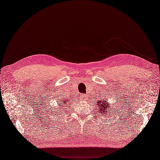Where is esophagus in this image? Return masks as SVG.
Here are the masks:
<instances>
[{
	"label": "esophagus",
	"instance_id": "34e87169",
	"mask_svg": "<svg viewBox=\"0 0 160 160\" xmlns=\"http://www.w3.org/2000/svg\"><path fill=\"white\" fill-rule=\"evenodd\" d=\"M81 99H82V100H86V96H85L84 95H82V96H81Z\"/></svg>",
	"mask_w": 160,
	"mask_h": 160
}]
</instances>
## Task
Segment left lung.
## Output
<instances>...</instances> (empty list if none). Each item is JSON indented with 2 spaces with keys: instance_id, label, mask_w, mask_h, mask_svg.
I'll use <instances>...</instances> for the list:
<instances>
[{
  "instance_id": "8db88e82",
  "label": "left lung",
  "mask_w": 160,
  "mask_h": 160,
  "mask_svg": "<svg viewBox=\"0 0 160 160\" xmlns=\"http://www.w3.org/2000/svg\"><path fill=\"white\" fill-rule=\"evenodd\" d=\"M103 100H98L97 103V108H98L99 109V113H101V115H104L106 116H107V114L108 113V112L109 113H112L111 111V109L112 108V105L111 103H109V102H108L107 99H105L104 98H102Z\"/></svg>"
}]
</instances>
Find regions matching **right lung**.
Masks as SVG:
<instances>
[{
  "label": "right lung",
  "mask_w": 160,
  "mask_h": 160,
  "mask_svg": "<svg viewBox=\"0 0 160 160\" xmlns=\"http://www.w3.org/2000/svg\"><path fill=\"white\" fill-rule=\"evenodd\" d=\"M61 95H60L61 97ZM69 103V100L67 99L66 97L65 98H61V99H59V101H57V103H59L60 106H62V107H68L67 104H68ZM62 111V110H61Z\"/></svg>",
  "instance_id": "1"
}]
</instances>
